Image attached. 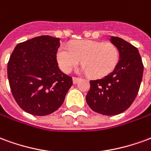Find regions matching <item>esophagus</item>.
Listing matches in <instances>:
<instances>
[{
	"label": "esophagus",
	"instance_id": "34e87169",
	"mask_svg": "<svg viewBox=\"0 0 151 151\" xmlns=\"http://www.w3.org/2000/svg\"><path fill=\"white\" fill-rule=\"evenodd\" d=\"M80 80H81L80 78H76V77L73 78V84H77V83H78V82H80Z\"/></svg>",
	"mask_w": 151,
	"mask_h": 151
}]
</instances>
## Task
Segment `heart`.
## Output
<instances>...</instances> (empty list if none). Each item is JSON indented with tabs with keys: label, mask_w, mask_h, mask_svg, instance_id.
I'll list each match as a JSON object with an SVG mask.
<instances>
[{
	"label": "heart",
	"mask_w": 151,
	"mask_h": 151,
	"mask_svg": "<svg viewBox=\"0 0 151 151\" xmlns=\"http://www.w3.org/2000/svg\"><path fill=\"white\" fill-rule=\"evenodd\" d=\"M82 60V70L94 78L108 75L119 60V51L113 43L95 40H78L70 46L62 45L57 52V61L64 72L69 73Z\"/></svg>",
	"instance_id": "obj_1"
}]
</instances>
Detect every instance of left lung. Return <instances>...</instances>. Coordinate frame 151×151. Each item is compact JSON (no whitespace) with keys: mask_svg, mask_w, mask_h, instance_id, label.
Segmentation results:
<instances>
[{"mask_svg":"<svg viewBox=\"0 0 151 151\" xmlns=\"http://www.w3.org/2000/svg\"><path fill=\"white\" fill-rule=\"evenodd\" d=\"M110 40L119 50V61L108 75L90 81L86 100L95 112L115 116L127 110L136 99L144 66L136 47L119 37L111 36Z\"/></svg>","mask_w":151,"mask_h":151,"instance_id":"left-lung-1","label":"left lung"}]
</instances>
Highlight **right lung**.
<instances>
[{
    "label": "right lung",
    "instance_id": "add662e5",
    "mask_svg": "<svg viewBox=\"0 0 151 151\" xmlns=\"http://www.w3.org/2000/svg\"><path fill=\"white\" fill-rule=\"evenodd\" d=\"M59 38L42 35L19 43L7 66L12 95L18 106L34 116H46L62 105L73 85L60 71L56 54Z\"/></svg>",
    "mask_w": 151,
    "mask_h": 151
}]
</instances>
